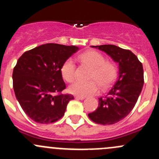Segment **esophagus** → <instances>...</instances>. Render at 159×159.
<instances>
[{
	"label": "esophagus",
	"mask_w": 159,
	"mask_h": 159,
	"mask_svg": "<svg viewBox=\"0 0 159 159\" xmlns=\"http://www.w3.org/2000/svg\"><path fill=\"white\" fill-rule=\"evenodd\" d=\"M75 98L77 99V100H84L85 98V97H82V96H75Z\"/></svg>",
	"instance_id": "34e87169"
}]
</instances>
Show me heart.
Segmentation results:
<instances>
[{
	"label": "heart",
	"mask_w": 159,
	"mask_h": 159,
	"mask_svg": "<svg viewBox=\"0 0 159 159\" xmlns=\"http://www.w3.org/2000/svg\"><path fill=\"white\" fill-rule=\"evenodd\" d=\"M79 59L83 63L92 68L89 81H76L68 88V91L78 96L94 94L99 91L100 84L102 89H106L115 81L117 76V68L114 64L106 61L105 57L96 51H88L79 55ZM75 63L71 57H69L62 65L61 73L62 77L68 82H71L75 78ZM96 81H94V80Z\"/></svg>",
	"instance_id": "heart-1"
}]
</instances>
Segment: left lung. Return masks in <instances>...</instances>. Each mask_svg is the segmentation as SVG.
Returning <instances> with one entry per match:
<instances>
[{
  "instance_id": "1",
  "label": "left lung",
  "mask_w": 159,
  "mask_h": 159,
  "mask_svg": "<svg viewBox=\"0 0 159 159\" xmlns=\"http://www.w3.org/2000/svg\"><path fill=\"white\" fill-rule=\"evenodd\" d=\"M109 55L118 64V76L106 95L98 98V107L89 114L97 124L113 125L131 111L144 84L142 64L129 50L112 44L91 46Z\"/></svg>"
}]
</instances>
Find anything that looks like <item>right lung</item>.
I'll use <instances>...</instances> for the list:
<instances>
[{
    "label": "right lung",
    "mask_w": 159,
    "mask_h": 159,
    "mask_svg": "<svg viewBox=\"0 0 159 159\" xmlns=\"http://www.w3.org/2000/svg\"><path fill=\"white\" fill-rule=\"evenodd\" d=\"M79 48L45 44L24 53L13 70V87L20 107L33 121L40 124L57 121L65 115L74 99L63 94L66 85L61 68Z\"/></svg>",
    "instance_id": "1"
}]
</instances>
